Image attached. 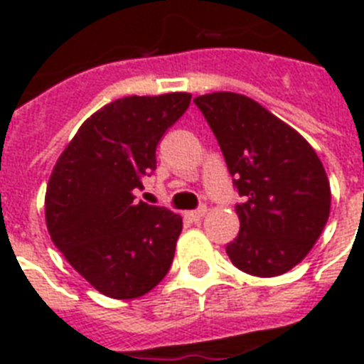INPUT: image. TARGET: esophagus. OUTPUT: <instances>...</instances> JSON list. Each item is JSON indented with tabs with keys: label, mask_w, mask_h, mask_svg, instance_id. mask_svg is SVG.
<instances>
[{
	"label": "esophagus",
	"mask_w": 364,
	"mask_h": 364,
	"mask_svg": "<svg viewBox=\"0 0 364 364\" xmlns=\"http://www.w3.org/2000/svg\"><path fill=\"white\" fill-rule=\"evenodd\" d=\"M205 211H208V208L205 205H200L198 210H193V211H188L187 217L191 219V221H200L202 217L205 215Z\"/></svg>",
	"instance_id": "obj_1"
}]
</instances>
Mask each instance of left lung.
<instances>
[{
  "mask_svg": "<svg viewBox=\"0 0 364 364\" xmlns=\"http://www.w3.org/2000/svg\"><path fill=\"white\" fill-rule=\"evenodd\" d=\"M194 104L243 198L228 257L251 276H282L310 253L327 225L331 185L321 160L299 132L243 94H204Z\"/></svg>",
  "mask_w": 364,
  "mask_h": 364,
  "instance_id": "left-lung-1",
  "label": "left lung"
}]
</instances>
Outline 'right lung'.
I'll list each match as a JSON object with an SVG mask.
<instances>
[{"mask_svg":"<svg viewBox=\"0 0 364 364\" xmlns=\"http://www.w3.org/2000/svg\"><path fill=\"white\" fill-rule=\"evenodd\" d=\"M188 104L187 92L115 100L82 122L54 166L48 234L105 296H143L170 270L183 219L136 202L134 191L156 170V145Z\"/></svg>","mask_w":364,"mask_h":364,"instance_id":"add662e5","label":"right lung"}]
</instances>
